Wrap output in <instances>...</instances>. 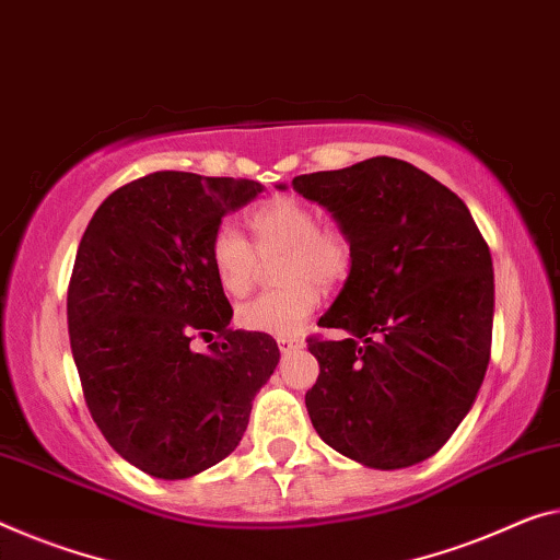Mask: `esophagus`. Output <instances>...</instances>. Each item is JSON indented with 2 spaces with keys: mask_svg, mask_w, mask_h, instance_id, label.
I'll return each instance as SVG.
<instances>
[{
  "mask_svg": "<svg viewBox=\"0 0 560 560\" xmlns=\"http://www.w3.org/2000/svg\"><path fill=\"white\" fill-rule=\"evenodd\" d=\"M303 346H305V340L298 338V335H282V338H278V348L282 352H292V350H298Z\"/></svg>",
  "mask_w": 560,
  "mask_h": 560,
  "instance_id": "1",
  "label": "esophagus"
}]
</instances>
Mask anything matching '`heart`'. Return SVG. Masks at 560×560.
<instances>
[{
    "instance_id": "obj_1",
    "label": "heart",
    "mask_w": 560,
    "mask_h": 560,
    "mask_svg": "<svg viewBox=\"0 0 560 560\" xmlns=\"http://www.w3.org/2000/svg\"><path fill=\"white\" fill-rule=\"evenodd\" d=\"M255 247L243 232L220 225L210 245V260L220 288L232 298L253 290L262 260L280 257V290L257 295L237 310L245 330L292 335L320 305L323 288L335 290L350 278L355 247L346 230L320 225L317 212L292 195H280L247 212Z\"/></svg>"
}]
</instances>
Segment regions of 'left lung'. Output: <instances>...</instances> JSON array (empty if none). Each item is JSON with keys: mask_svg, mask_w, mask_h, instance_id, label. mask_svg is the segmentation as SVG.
I'll list each match as a JSON object with an SVG mask.
<instances>
[{"mask_svg": "<svg viewBox=\"0 0 560 560\" xmlns=\"http://www.w3.org/2000/svg\"><path fill=\"white\" fill-rule=\"evenodd\" d=\"M282 190V187H280ZM332 212L355 265L310 338L317 435L368 468L430 458L476 402L493 338V260L466 202L395 158L292 179Z\"/></svg>", "mask_w": 560, "mask_h": 560, "instance_id": "8db88e82", "label": "left lung"}]
</instances>
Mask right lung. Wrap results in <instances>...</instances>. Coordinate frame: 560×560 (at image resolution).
<instances>
[{
	"instance_id": "add662e5",
	"label": "right lung",
	"mask_w": 560,
	"mask_h": 560,
	"mask_svg": "<svg viewBox=\"0 0 560 560\" xmlns=\"http://www.w3.org/2000/svg\"><path fill=\"white\" fill-rule=\"evenodd\" d=\"M255 179L152 172L112 192L77 247L67 325L84 400L107 443L154 478L183 480L237 448L278 368L268 332L232 330L210 245ZM202 337L211 346L191 350Z\"/></svg>"
}]
</instances>
